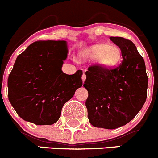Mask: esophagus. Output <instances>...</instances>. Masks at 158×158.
I'll use <instances>...</instances> for the list:
<instances>
[{"instance_id": "34e87169", "label": "esophagus", "mask_w": 158, "mask_h": 158, "mask_svg": "<svg viewBox=\"0 0 158 158\" xmlns=\"http://www.w3.org/2000/svg\"><path fill=\"white\" fill-rule=\"evenodd\" d=\"M85 79H86V76H85V73H83V74H82V82H85Z\"/></svg>"}]
</instances>
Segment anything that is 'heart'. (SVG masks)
<instances>
[{"mask_svg": "<svg viewBox=\"0 0 158 158\" xmlns=\"http://www.w3.org/2000/svg\"><path fill=\"white\" fill-rule=\"evenodd\" d=\"M120 56L118 47L107 44H98L92 47L85 54L91 61H96L102 67H109L115 64Z\"/></svg>", "mask_w": 158, "mask_h": 158, "instance_id": "b5f03b06", "label": "heart"}]
</instances>
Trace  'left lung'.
<instances>
[{"mask_svg":"<svg viewBox=\"0 0 158 158\" xmlns=\"http://www.w3.org/2000/svg\"><path fill=\"white\" fill-rule=\"evenodd\" d=\"M110 40L120 48L122 61L109 67L90 66L83 86L89 92L85 106L91 125L114 129L128 124L143 107L148 78L144 59L135 44L120 36Z\"/></svg>","mask_w":158,"mask_h":158,"instance_id":"obj_1","label":"left lung"}]
</instances>
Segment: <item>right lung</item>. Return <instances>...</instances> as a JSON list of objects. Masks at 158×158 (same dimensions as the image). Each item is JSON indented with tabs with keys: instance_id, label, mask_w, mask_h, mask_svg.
I'll return each mask as SVG.
<instances>
[{
	"instance_id": "1",
	"label": "right lung",
	"mask_w": 158,
	"mask_h": 158,
	"mask_svg": "<svg viewBox=\"0 0 158 158\" xmlns=\"http://www.w3.org/2000/svg\"><path fill=\"white\" fill-rule=\"evenodd\" d=\"M65 40H38L17 56L7 81L8 99L23 120L37 125L56 123L63 105L82 85V71L61 70L67 57Z\"/></svg>"
}]
</instances>
